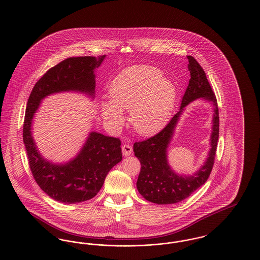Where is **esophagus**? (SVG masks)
<instances>
[{
	"mask_svg": "<svg viewBox=\"0 0 260 260\" xmlns=\"http://www.w3.org/2000/svg\"><path fill=\"white\" fill-rule=\"evenodd\" d=\"M122 152H123L124 157H127L133 153V147L128 144H124L122 146Z\"/></svg>",
	"mask_w": 260,
	"mask_h": 260,
	"instance_id": "1",
	"label": "esophagus"
}]
</instances>
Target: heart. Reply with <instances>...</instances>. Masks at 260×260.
I'll use <instances>...</instances> for the list:
<instances>
[{
    "instance_id": "heart-1",
    "label": "heart",
    "mask_w": 260,
    "mask_h": 260,
    "mask_svg": "<svg viewBox=\"0 0 260 260\" xmlns=\"http://www.w3.org/2000/svg\"><path fill=\"white\" fill-rule=\"evenodd\" d=\"M154 66H133L117 75L109 87L110 101H101L104 122L112 128L124 120V110L138 134L150 136L168 123L176 99L173 81Z\"/></svg>"
}]
</instances>
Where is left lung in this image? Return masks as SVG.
I'll list each match as a JSON object with an SVG mask.
<instances>
[{
    "instance_id": "1",
    "label": "left lung",
    "mask_w": 260,
    "mask_h": 260,
    "mask_svg": "<svg viewBox=\"0 0 260 260\" xmlns=\"http://www.w3.org/2000/svg\"><path fill=\"white\" fill-rule=\"evenodd\" d=\"M190 80L181 100L178 112L170 123L156 136L134 144L135 155L141 164L136 187L140 195L151 203L158 205H171L188 198L210 176L219 136V116L216 98L203 68L193 56H187ZM201 98L210 102L213 106V121L211 134V148L204 165L193 175L175 173L167 160V150L172 140L175 127L185 110L191 102Z\"/></svg>"
}]
</instances>
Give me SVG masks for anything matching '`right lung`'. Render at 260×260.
Instances as JSON below:
<instances>
[{
	"mask_svg": "<svg viewBox=\"0 0 260 260\" xmlns=\"http://www.w3.org/2000/svg\"><path fill=\"white\" fill-rule=\"evenodd\" d=\"M104 58L105 55L80 56L58 63L38 81L27 102L23 142L29 166L40 188L60 203L85 202L99 193L110 170L122 161L121 141L92 131L74 158L65 162H53L44 158L36 145L32 135L34 117L41 102L54 93L79 92L93 100L94 71Z\"/></svg>",
	"mask_w": 260,
	"mask_h": 260,
	"instance_id": "right-lung-1",
	"label": "right lung"
}]
</instances>
